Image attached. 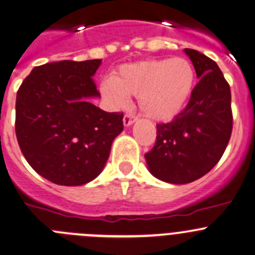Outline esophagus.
Returning <instances> with one entry per match:
<instances>
[{"instance_id": "obj_1", "label": "esophagus", "mask_w": 255, "mask_h": 255, "mask_svg": "<svg viewBox=\"0 0 255 255\" xmlns=\"http://www.w3.org/2000/svg\"><path fill=\"white\" fill-rule=\"evenodd\" d=\"M135 122H136V118L132 117V115H130V114L125 115L124 119H123V123H124V127L125 128L131 127V125H132Z\"/></svg>"}]
</instances>
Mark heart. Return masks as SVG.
<instances>
[{
    "label": "heart",
    "mask_w": 255,
    "mask_h": 255,
    "mask_svg": "<svg viewBox=\"0 0 255 255\" xmlns=\"http://www.w3.org/2000/svg\"><path fill=\"white\" fill-rule=\"evenodd\" d=\"M195 70L185 57L147 60L127 64L101 83V93L113 109L128 104V97H138L140 110L154 122L177 117L190 99Z\"/></svg>",
    "instance_id": "1"
}]
</instances>
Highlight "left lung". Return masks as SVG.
<instances>
[{"label":"left lung","instance_id":"8db88e82","mask_svg":"<svg viewBox=\"0 0 255 255\" xmlns=\"http://www.w3.org/2000/svg\"><path fill=\"white\" fill-rule=\"evenodd\" d=\"M184 52L199 82L185 109L170 123L157 125L156 143L145 154L149 173L169 184H188L209 173L232 132L231 89L221 70L196 50Z\"/></svg>","mask_w":255,"mask_h":255}]
</instances>
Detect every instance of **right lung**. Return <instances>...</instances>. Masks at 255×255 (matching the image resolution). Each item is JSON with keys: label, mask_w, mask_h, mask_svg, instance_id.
<instances>
[{"label": "right lung", "mask_w": 255, "mask_h": 255, "mask_svg": "<svg viewBox=\"0 0 255 255\" xmlns=\"http://www.w3.org/2000/svg\"><path fill=\"white\" fill-rule=\"evenodd\" d=\"M102 60H64L34 67L17 92L15 135L38 174L57 185L96 179L106 166L123 114L91 103L101 97L93 76Z\"/></svg>", "instance_id": "add662e5"}]
</instances>
